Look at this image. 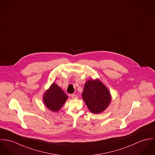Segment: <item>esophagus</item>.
I'll return each instance as SVG.
<instances>
[{"instance_id": "esophagus-1", "label": "esophagus", "mask_w": 155, "mask_h": 155, "mask_svg": "<svg viewBox=\"0 0 155 155\" xmlns=\"http://www.w3.org/2000/svg\"><path fill=\"white\" fill-rule=\"evenodd\" d=\"M71 97H72V99H78V96L76 94H71Z\"/></svg>"}]
</instances>
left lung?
I'll list each match as a JSON object with an SVG mask.
<instances>
[{
	"instance_id": "obj_1",
	"label": "left lung",
	"mask_w": 155,
	"mask_h": 155,
	"mask_svg": "<svg viewBox=\"0 0 155 155\" xmlns=\"http://www.w3.org/2000/svg\"><path fill=\"white\" fill-rule=\"evenodd\" d=\"M82 97L90 112L95 114L104 111L111 101L109 91L98 79L86 82Z\"/></svg>"
}]
</instances>
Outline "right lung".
I'll return each instance as SVG.
<instances>
[{
  "instance_id": "right-lung-1",
  "label": "right lung",
  "mask_w": 155,
  "mask_h": 155,
  "mask_svg": "<svg viewBox=\"0 0 155 155\" xmlns=\"http://www.w3.org/2000/svg\"><path fill=\"white\" fill-rule=\"evenodd\" d=\"M68 96L55 83H53L43 95L46 106L53 112H58L62 107Z\"/></svg>"
}]
</instances>
